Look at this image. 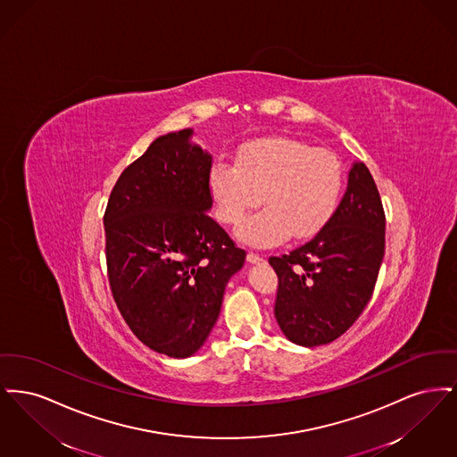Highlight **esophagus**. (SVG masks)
Listing matches in <instances>:
<instances>
[{"label":"esophagus","mask_w":457,"mask_h":457,"mask_svg":"<svg viewBox=\"0 0 457 457\" xmlns=\"http://www.w3.org/2000/svg\"><path fill=\"white\" fill-rule=\"evenodd\" d=\"M246 261L250 262V263H261V262H263V257H261L259 253L248 252V255H246Z\"/></svg>","instance_id":"34e87169"}]
</instances>
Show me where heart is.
Returning a JSON list of instances; mask_svg holds the SVG:
<instances>
[{"label":"heart","instance_id":"1","mask_svg":"<svg viewBox=\"0 0 457 457\" xmlns=\"http://www.w3.org/2000/svg\"><path fill=\"white\" fill-rule=\"evenodd\" d=\"M343 187V168L332 153L302 140L269 137L245 144L237 164L214 161L209 190L216 216L238 224L262 200L267 205L238 228V237L257 246L317 233L332 216Z\"/></svg>","mask_w":457,"mask_h":457}]
</instances>
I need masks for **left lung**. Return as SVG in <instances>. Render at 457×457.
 I'll return each mask as SVG.
<instances>
[{
    "mask_svg": "<svg viewBox=\"0 0 457 457\" xmlns=\"http://www.w3.org/2000/svg\"><path fill=\"white\" fill-rule=\"evenodd\" d=\"M386 252V214L363 162L324 228L269 263L279 278L274 306L284 336L304 348L332 343L356 322L371 298Z\"/></svg>",
    "mask_w": 457,
    "mask_h": 457,
    "instance_id": "left-lung-1",
    "label": "left lung"
}]
</instances>
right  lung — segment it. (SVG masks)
Here are the masks:
<instances>
[{"mask_svg":"<svg viewBox=\"0 0 457 457\" xmlns=\"http://www.w3.org/2000/svg\"><path fill=\"white\" fill-rule=\"evenodd\" d=\"M192 135L155 138L118 178L104 212L112 298L131 332L171 358L204 346L246 257L207 214L212 155Z\"/></svg>","mask_w":457,"mask_h":457,"instance_id":"add662e5","label":"right lung"}]
</instances>
